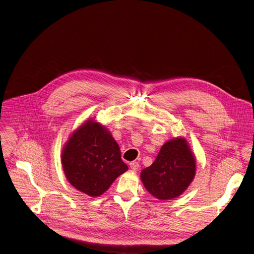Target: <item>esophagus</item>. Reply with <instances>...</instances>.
Wrapping results in <instances>:
<instances>
[{
    "label": "esophagus",
    "mask_w": 254,
    "mask_h": 254,
    "mask_svg": "<svg viewBox=\"0 0 254 254\" xmlns=\"http://www.w3.org/2000/svg\"><path fill=\"white\" fill-rule=\"evenodd\" d=\"M139 167H140V165H139V163H137V162H130L129 163V168L131 170H133V171H136L137 169H139Z\"/></svg>",
    "instance_id": "esophagus-1"
}]
</instances>
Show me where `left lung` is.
Masks as SVG:
<instances>
[{"mask_svg": "<svg viewBox=\"0 0 254 254\" xmlns=\"http://www.w3.org/2000/svg\"><path fill=\"white\" fill-rule=\"evenodd\" d=\"M195 171V157L186 137L178 136L161 147L153 164L142 170L141 180L150 194L167 200L188 190Z\"/></svg>", "mask_w": 254, "mask_h": 254, "instance_id": "8db88e82", "label": "left lung"}]
</instances>
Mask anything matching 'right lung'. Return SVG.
<instances>
[{
	"instance_id": "obj_1",
	"label": "right lung",
	"mask_w": 254,
	"mask_h": 254,
	"mask_svg": "<svg viewBox=\"0 0 254 254\" xmlns=\"http://www.w3.org/2000/svg\"><path fill=\"white\" fill-rule=\"evenodd\" d=\"M62 165L67 181L92 197L103 194L128 169L110 131L94 120H87L68 136Z\"/></svg>"
}]
</instances>
